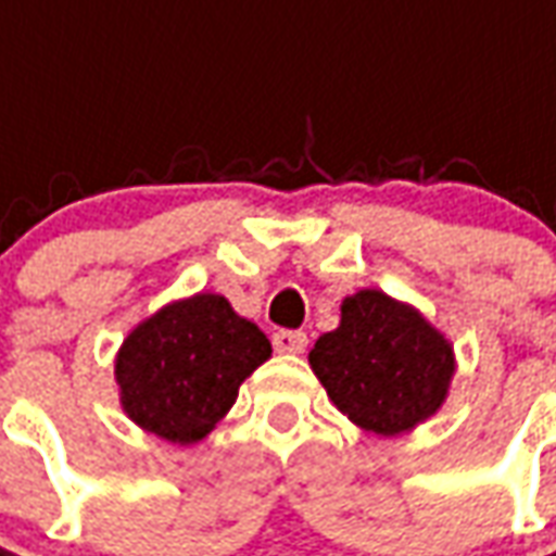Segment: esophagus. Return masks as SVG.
<instances>
[{
  "label": "esophagus",
  "mask_w": 556,
  "mask_h": 556,
  "mask_svg": "<svg viewBox=\"0 0 556 556\" xmlns=\"http://www.w3.org/2000/svg\"><path fill=\"white\" fill-rule=\"evenodd\" d=\"M274 349L279 354H301L306 349V333L303 330H277L274 333Z\"/></svg>",
  "instance_id": "obj_1"
}]
</instances>
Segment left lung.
<instances>
[{
	"instance_id": "1",
	"label": "left lung",
	"mask_w": 556,
	"mask_h": 556,
	"mask_svg": "<svg viewBox=\"0 0 556 556\" xmlns=\"http://www.w3.org/2000/svg\"><path fill=\"white\" fill-rule=\"evenodd\" d=\"M309 363L333 405L384 438L441 408L455 372L450 342L417 309L375 289L345 298L342 321L318 337Z\"/></svg>"
}]
</instances>
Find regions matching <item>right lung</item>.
<instances>
[{"mask_svg":"<svg viewBox=\"0 0 556 556\" xmlns=\"http://www.w3.org/2000/svg\"><path fill=\"white\" fill-rule=\"evenodd\" d=\"M270 357L267 337L226 298L169 303L125 339L115 361L127 417L172 443L202 441L226 417L238 387Z\"/></svg>","mask_w":556,"mask_h":556,"instance_id":"obj_1","label":"right lung"}]
</instances>
